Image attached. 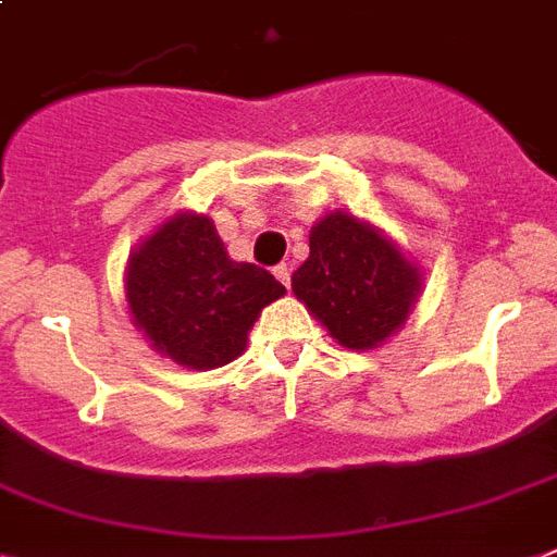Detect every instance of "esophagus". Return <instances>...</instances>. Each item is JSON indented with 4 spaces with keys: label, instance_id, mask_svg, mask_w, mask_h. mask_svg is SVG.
<instances>
[{
    "label": "esophagus",
    "instance_id": "1",
    "mask_svg": "<svg viewBox=\"0 0 557 557\" xmlns=\"http://www.w3.org/2000/svg\"><path fill=\"white\" fill-rule=\"evenodd\" d=\"M273 273H275V278H278V282L284 284V287H289V268H287V264H278V268H275Z\"/></svg>",
    "mask_w": 557,
    "mask_h": 557
}]
</instances>
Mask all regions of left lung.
<instances>
[{"instance_id":"obj_1","label":"left lung","mask_w":557,"mask_h":557,"mask_svg":"<svg viewBox=\"0 0 557 557\" xmlns=\"http://www.w3.org/2000/svg\"><path fill=\"white\" fill-rule=\"evenodd\" d=\"M293 293L347 350H372L398 333L421 293V270L372 224L327 213L310 230V259Z\"/></svg>"}]
</instances>
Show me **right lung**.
Returning <instances> with one entry per match:
<instances>
[{"instance_id":"right-lung-1","label":"right lung","mask_w":557,"mask_h":557,"mask_svg":"<svg viewBox=\"0 0 557 557\" xmlns=\"http://www.w3.org/2000/svg\"><path fill=\"white\" fill-rule=\"evenodd\" d=\"M287 289L268 270L233 261L213 219L176 213L127 261L133 324L156 352L190 370L230 364L247 347L261 310Z\"/></svg>"}]
</instances>
